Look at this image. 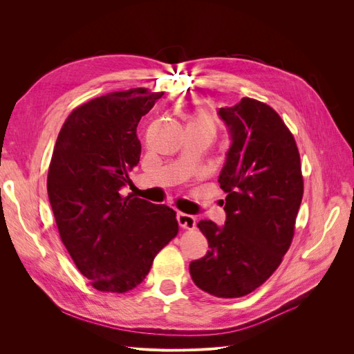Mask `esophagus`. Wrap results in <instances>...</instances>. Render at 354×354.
I'll use <instances>...</instances> for the list:
<instances>
[{"label":"esophagus","instance_id":"34e87169","mask_svg":"<svg viewBox=\"0 0 354 354\" xmlns=\"http://www.w3.org/2000/svg\"><path fill=\"white\" fill-rule=\"evenodd\" d=\"M177 221H178L181 229L192 230V229H195V226H196V218L194 216H189V214H185V212L177 214Z\"/></svg>","mask_w":354,"mask_h":354}]
</instances>
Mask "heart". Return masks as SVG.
I'll return each mask as SVG.
<instances>
[{
  "instance_id": "b5f03b06",
  "label": "heart",
  "mask_w": 354,
  "mask_h": 354,
  "mask_svg": "<svg viewBox=\"0 0 354 354\" xmlns=\"http://www.w3.org/2000/svg\"><path fill=\"white\" fill-rule=\"evenodd\" d=\"M190 125H201V127H207L214 130V121L211 120V116L205 115V113H198L195 116H192L189 120Z\"/></svg>"
}]
</instances>
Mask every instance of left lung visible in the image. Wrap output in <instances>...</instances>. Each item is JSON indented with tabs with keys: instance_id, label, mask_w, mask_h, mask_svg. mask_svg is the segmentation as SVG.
Masks as SVG:
<instances>
[{
	"instance_id": "1",
	"label": "left lung",
	"mask_w": 354,
	"mask_h": 354,
	"mask_svg": "<svg viewBox=\"0 0 354 354\" xmlns=\"http://www.w3.org/2000/svg\"><path fill=\"white\" fill-rule=\"evenodd\" d=\"M218 115L232 136L218 177L227 218L224 227L198 223L209 251L189 270L202 291L238 298L261 286L282 263L294 239L304 181L295 138L269 104L243 97Z\"/></svg>"
}]
</instances>
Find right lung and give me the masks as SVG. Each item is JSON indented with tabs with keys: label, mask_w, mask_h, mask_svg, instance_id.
Returning a JSON list of instances; mask_svg holds the SVG:
<instances>
[{
	"label": "right lung",
	"mask_w": 354,
	"mask_h": 354,
	"mask_svg": "<svg viewBox=\"0 0 354 354\" xmlns=\"http://www.w3.org/2000/svg\"><path fill=\"white\" fill-rule=\"evenodd\" d=\"M160 97L130 88L84 103L66 118L53 151L47 190L60 239L102 292L140 285L178 233L174 209L121 195L140 160L137 125Z\"/></svg>",
	"instance_id": "add662e5"
}]
</instances>
